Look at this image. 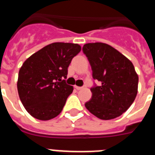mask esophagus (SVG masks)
<instances>
[{"mask_svg":"<svg viewBox=\"0 0 155 155\" xmlns=\"http://www.w3.org/2000/svg\"><path fill=\"white\" fill-rule=\"evenodd\" d=\"M74 87L76 88L77 90H81V89H82V88H83L82 87H79V86H77V85H75Z\"/></svg>","mask_w":155,"mask_h":155,"instance_id":"34e87169","label":"esophagus"}]
</instances>
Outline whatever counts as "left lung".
Masks as SVG:
<instances>
[{"label":"left lung","mask_w":155,"mask_h":155,"mask_svg":"<svg viewBox=\"0 0 155 155\" xmlns=\"http://www.w3.org/2000/svg\"><path fill=\"white\" fill-rule=\"evenodd\" d=\"M82 51L92 71V78L101 83L91 87V98L84 104L101 120H112L130 108L137 94L138 75L131 61L113 47L102 42L87 43Z\"/></svg>","instance_id":"obj_1"}]
</instances>
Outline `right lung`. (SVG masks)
Returning <instances> with one entry per match:
<instances>
[{
    "label": "right lung",
    "instance_id": "obj_1",
    "mask_svg": "<svg viewBox=\"0 0 155 155\" xmlns=\"http://www.w3.org/2000/svg\"><path fill=\"white\" fill-rule=\"evenodd\" d=\"M81 50L78 44L54 42L32 54L22 64L18 91L22 105L34 118L49 120L61 113L74 90L66 83L68 68Z\"/></svg>",
    "mask_w": 155,
    "mask_h": 155
}]
</instances>
